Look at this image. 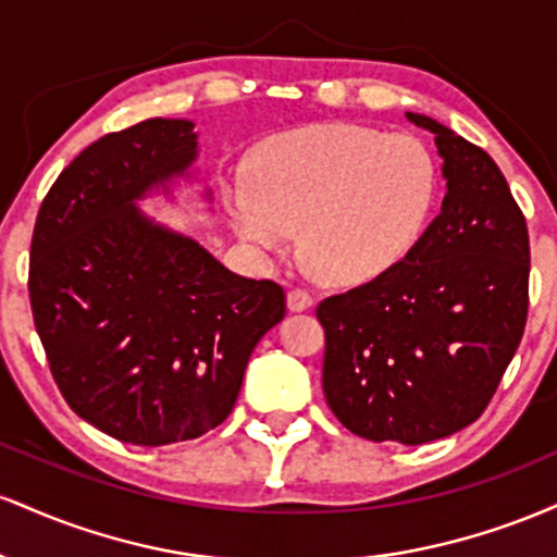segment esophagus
Masks as SVG:
<instances>
[{"mask_svg": "<svg viewBox=\"0 0 557 557\" xmlns=\"http://www.w3.org/2000/svg\"><path fill=\"white\" fill-rule=\"evenodd\" d=\"M314 306V296L306 287H290L287 290V309L290 311H306Z\"/></svg>", "mask_w": 557, "mask_h": 557, "instance_id": "34e87169", "label": "esophagus"}]
</instances>
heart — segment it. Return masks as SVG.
<instances>
[{
    "instance_id": "1",
    "label": "heart",
    "mask_w": 557,
    "mask_h": 557,
    "mask_svg": "<svg viewBox=\"0 0 557 557\" xmlns=\"http://www.w3.org/2000/svg\"><path fill=\"white\" fill-rule=\"evenodd\" d=\"M440 196V170L417 136L356 123H319L264 138L248 188L227 194L235 233L283 253L304 227V251L330 283L393 270L417 246Z\"/></svg>"
}]
</instances>
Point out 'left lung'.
<instances>
[{
	"label": "left lung",
	"instance_id": "8db88e82",
	"mask_svg": "<svg viewBox=\"0 0 557 557\" xmlns=\"http://www.w3.org/2000/svg\"><path fill=\"white\" fill-rule=\"evenodd\" d=\"M434 133L443 212L393 270L324 298L322 387L345 430L372 443L424 445L490 406L529 314V230L487 151Z\"/></svg>",
	"mask_w": 557,
	"mask_h": 557
}]
</instances>
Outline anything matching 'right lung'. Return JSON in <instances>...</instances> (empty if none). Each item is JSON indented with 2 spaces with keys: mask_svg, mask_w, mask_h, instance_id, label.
Instances as JSON below:
<instances>
[{
  "mask_svg": "<svg viewBox=\"0 0 557 557\" xmlns=\"http://www.w3.org/2000/svg\"><path fill=\"white\" fill-rule=\"evenodd\" d=\"M196 159L188 120L107 133L60 172L30 238L28 296L67 406L120 443L196 440L230 417L246 363L285 317L272 280L225 270L133 207Z\"/></svg>",
  "mask_w": 557,
  "mask_h": 557,
  "instance_id": "1",
  "label": "right lung"
}]
</instances>
